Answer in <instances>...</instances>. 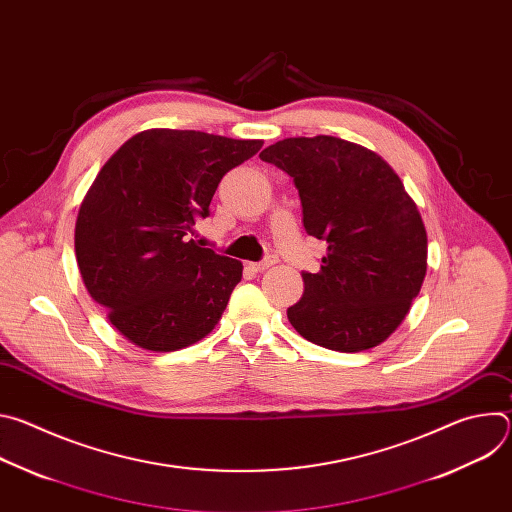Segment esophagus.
<instances>
[{
    "label": "esophagus",
    "mask_w": 512,
    "mask_h": 512,
    "mask_svg": "<svg viewBox=\"0 0 512 512\" xmlns=\"http://www.w3.org/2000/svg\"><path fill=\"white\" fill-rule=\"evenodd\" d=\"M277 263V257L275 255H269V257H265V259H261V261H257V263H249V269L251 271H265V269H269L271 265H275Z\"/></svg>",
    "instance_id": "1"
}]
</instances>
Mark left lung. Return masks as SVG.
I'll use <instances>...</instances> for the list:
<instances>
[{"label": "left lung", "instance_id": "8db88e82", "mask_svg": "<svg viewBox=\"0 0 512 512\" xmlns=\"http://www.w3.org/2000/svg\"><path fill=\"white\" fill-rule=\"evenodd\" d=\"M259 158L294 180L306 233L326 241L318 273L287 318L306 340L360 352L407 316L427 269V235L399 176L375 152L330 137H289Z\"/></svg>", "mask_w": 512, "mask_h": 512}]
</instances>
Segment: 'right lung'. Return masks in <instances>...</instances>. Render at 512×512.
Segmentation results:
<instances>
[{"instance_id": "add662e5", "label": "right lung", "mask_w": 512, "mask_h": 512, "mask_svg": "<svg viewBox=\"0 0 512 512\" xmlns=\"http://www.w3.org/2000/svg\"><path fill=\"white\" fill-rule=\"evenodd\" d=\"M259 139L148 129L127 139L87 192L75 251L91 298L133 344L170 352L221 320L243 265L190 239L223 176Z\"/></svg>"}]
</instances>
